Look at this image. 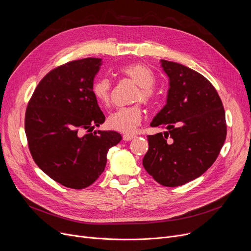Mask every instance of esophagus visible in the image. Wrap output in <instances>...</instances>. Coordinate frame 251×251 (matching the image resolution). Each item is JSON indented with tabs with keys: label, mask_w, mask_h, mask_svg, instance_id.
Masks as SVG:
<instances>
[{
	"label": "esophagus",
	"mask_w": 251,
	"mask_h": 251,
	"mask_svg": "<svg viewBox=\"0 0 251 251\" xmlns=\"http://www.w3.org/2000/svg\"><path fill=\"white\" fill-rule=\"evenodd\" d=\"M133 138H135L134 134H124L123 135V139L126 140V141H130V140H132Z\"/></svg>",
	"instance_id": "obj_1"
}]
</instances>
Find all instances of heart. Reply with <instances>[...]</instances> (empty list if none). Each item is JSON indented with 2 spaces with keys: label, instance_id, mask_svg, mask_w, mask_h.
I'll list each match as a JSON object with an SVG mask.
<instances>
[{
  "label": "heart",
  "instance_id": "b5f03b06",
  "mask_svg": "<svg viewBox=\"0 0 251 251\" xmlns=\"http://www.w3.org/2000/svg\"><path fill=\"white\" fill-rule=\"evenodd\" d=\"M121 73L129 77L138 86L139 91L136 95V100H141L149 102L153 99L152 86L154 85L153 73L143 64H131L121 68ZM92 95L96 100L103 104L108 105L111 99L112 83L107 77H102L92 84ZM142 120V111L138 105L128 108H120L113 112L107 120V124L111 129L120 131L123 133L133 132L135 128Z\"/></svg>",
  "mask_w": 251,
  "mask_h": 251
}]
</instances>
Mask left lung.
I'll use <instances>...</instances> for the list:
<instances>
[{
	"instance_id": "left-lung-1",
	"label": "left lung",
	"mask_w": 251,
	"mask_h": 251,
	"mask_svg": "<svg viewBox=\"0 0 251 251\" xmlns=\"http://www.w3.org/2000/svg\"><path fill=\"white\" fill-rule=\"evenodd\" d=\"M169 78L167 103L151 123L166 128L149 135L143 167L163 186L184 185L214 164L225 142V111L207 79L184 65L161 60Z\"/></svg>"
}]
</instances>
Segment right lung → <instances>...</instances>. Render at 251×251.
<instances>
[{
    "instance_id": "1",
    "label": "right lung",
    "mask_w": 251,
    "mask_h": 251,
    "mask_svg": "<svg viewBox=\"0 0 251 251\" xmlns=\"http://www.w3.org/2000/svg\"><path fill=\"white\" fill-rule=\"evenodd\" d=\"M102 62L72 61L38 83L25 114V133L36 165L62 185L83 189L103 172L107 153L121 141L116 131L91 133L104 122L92 84ZM86 129L88 134L83 136Z\"/></svg>"
}]
</instances>
